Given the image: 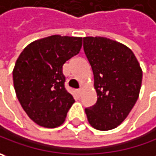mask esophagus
I'll use <instances>...</instances> for the list:
<instances>
[{
    "instance_id": "esophagus-1",
    "label": "esophagus",
    "mask_w": 156,
    "mask_h": 156,
    "mask_svg": "<svg viewBox=\"0 0 156 156\" xmlns=\"http://www.w3.org/2000/svg\"><path fill=\"white\" fill-rule=\"evenodd\" d=\"M82 90H83V88L81 87V88H79L78 90V95H80L81 94V92H82Z\"/></svg>"
}]
</instances>
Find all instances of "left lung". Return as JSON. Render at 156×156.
Here are the masks:
<instances>
[{
	"instance_id": "8db88e82",
	"label": "left lung",
	"mask_w": 156,
	"mask_h": 156,
	"mask_svg": "<svg viewBox=\"0 0 156 156\" xmlns=\"http://www.w3.org/2000/svg\"><path fill=\"white\" fill-rule=\"evenodd\" d=\"M84 51L94 75L97 102L85 113L90 125L100 131L120 125L139 97L142 70L127 46L103 37H84Z\"/></svg>"
}]
</instances>
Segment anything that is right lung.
Listing matches in <instances>:
<instances>
[{"label": "right lung", "mask_w": 156, "mask_h": 156, "mask_svg": "<svg viewBox=\"0 0 156 156\" xmlns=\"http://www.w3.org/2000/svg\"><path fill=\"white\" fill-rule=\"evenodd\" d=\"M81 47L82 37L54 35L30 43L17 58L13 70L16 94L37 125L54 128L65 122L75 100L65 90L63 65Z\"/></svg>", "instance_id": "obj_1"}]
</instances>
